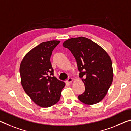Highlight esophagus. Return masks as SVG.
I'll list each match as a JSON object with an SVG mask.
<instances>
[{
  "label": "esophagus",
  "mask_w": 131,
  "mask_h": 131,
  "mask_svg": "<svg viewBox=\"0 0 131 131\" xmlns=\"http://www.w3.org/2000/svg\"><path fill=\"white\" fill-rule=\"evenodd\" d=\"M72 81H73V79L72 78H69L67 79V81H66V83H71L72 82Z\"/></svg>",
  "instance_id": "esophagus-1"
}]
</instances>
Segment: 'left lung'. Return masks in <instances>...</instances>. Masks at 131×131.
<instances>
[{"label": "left lung", "mask_w": 131, "mask_h": 131, "mask_svg": "<svg viewBox=\"0 0 131 131\" xmlns=\"http://www.w3.org/2000/svg\"><path fill=\"white\" fill-rule=\"evenodd\" d=\"M63 47L75 57L79 77L85 86V91L78 99L87 105L100 102L113 81L112 63L108 54L97 43L84 37L68 39Z\"/></svg>", "instance_id": "8db88e82"}]
</instances>
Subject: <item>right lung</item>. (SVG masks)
<instances>
[{"label": "right lung", "mask_w": 131, "mask_h": 131, "mask_svg": "<svg viewBox=\"0 0 131 131\" xmlns=\"http://www.w3.org/2000/svg\"><path fill=\"white\" fill-rule=\"evenodd\" d=\"M60 41L42 42L25 55L20 65L21 84L31 100L42 107L59 101L66 83L54 77L50 58Z\"/></svg>", "instance_id": "add662e5"}]
</instances>
